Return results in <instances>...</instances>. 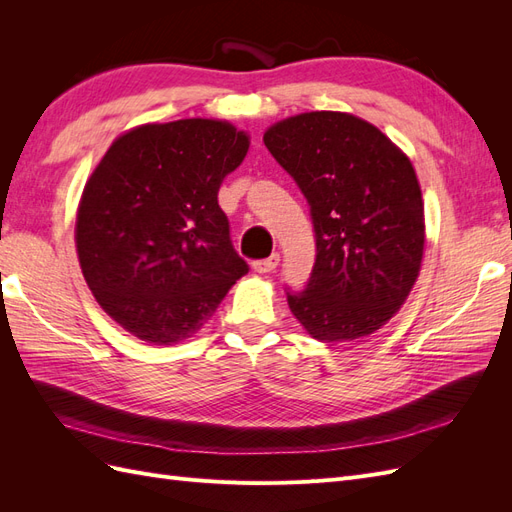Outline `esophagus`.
Here are the masks:
<instances>
[{"mask_svg":"<svg viewBox=\"0 0 512 512\" xmlns=\"http://www.w3.org/2000/svg\"><path fill=\"white\" fill-rule=\"evenodd\" d=\"M277 265H280V254H271L269 258L256 260L252 267L256 273H273L277 269Z\"/></svg>","mask_w":512,"mask_h":512,"instance_id":"1","label":"esophagus"}]
</instances>
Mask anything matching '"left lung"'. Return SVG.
Instances as JSON below:
<instances>
[{"label":"left lung","mask_w":512,"mask_h":512,"mask_svg":"<svg viewBox=\"0 0 512 512\" xmlns=\"http://www.w3.org/2000/svg\"><path fill=\"white\" fill-rule=\"evenodd\" d=\"M265 145L309 205L316 262L290 312L320 342L378 331L410 294L425 247L410 160L376 126L333 111L275 123Z\"/></svg>","instance_id":"8db88e82"}]
</instances>
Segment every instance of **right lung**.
<instances>
[{
	"label": "right lung",
	"mask_w": 512,
	"mask_h": 512,
	"mask_svg": "<svg viewBox=\"0 0 512 512\" xmlns=\"http://www.w3.org/2000/svg\"><path fill=\"white\" fill-rule=\"evenodd\" d=\"M247 147L226 121L147 123L119 136L89 177L76 215L85 282L143 342L192 337L250 271L218 205Z\"/></svg>",
	"instance_id": "add662e5"
}]
</instances>
